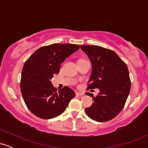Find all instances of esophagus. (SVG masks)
Instances as JSON below:
<instances>
[{
    "instance_id": "34e87169",
    "label": "esophagus",
    "mask_w": 148,
    "mask_h": 148,
    "mask_svg": "<svg viewBox=\"0 0 148 148\" xmlns=\"http://www.w3.org/2000/svg\"><path fill=\"white\" fill-rule=\"evenodd\" d=\"M76 95H80V96H82L84 95V92H76Z\"/></svg>"
}]
</instances>
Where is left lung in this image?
I'll return each instance as SVG.
<instances>
[{"label": "left lung", "mask_w": 148, "mask_h": 148, "mask_svg": "<svg viewBox=\"0 0 148 148\" xmlns=\"http://www.w3.org/2000/svg\"><path fill=\"white\" fill-rule=\"evenodd\" d=\"M92 64L88 88H98L94 102L85 109L86 115L97 122H106L123 110L130 94L131 81L127 64L113 51L96 45H81Z\"/></svg>", "instance_id": "left-lung-1"}]
</instances>
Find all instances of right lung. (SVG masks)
<instances>
[{
    "instance_id": "right-lung-1",
    "label": "right lung",
    "mask_w": 148,
    "mask_h": 148,
    "mask_svg": "<svg viewBox=\"0 0 148 148\" xmlns=\"http://www.w3.org/2000/svg\"><path fill=\"white\" fill-rule=\"evenodd\" d=\"M79 48L73 44H53L38 49L25 61L20 87L25 105L34 115L47 120L56 118L75 97L67 86L57 91L51 80L65 59Z\"/></svg>"
}]
</instances>
